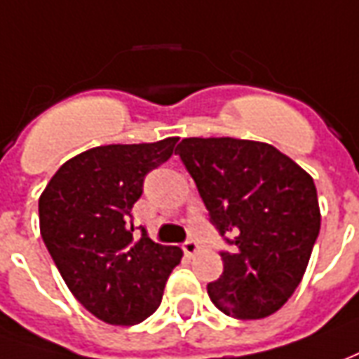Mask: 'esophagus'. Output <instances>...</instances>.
I'll return each mask as SVG.
<instances>
[{
	"mask_svg": "<svg viewBox=\"0 0 359 359\" xmlns=\"http://www.w3.org/2000/svg\"><path fill=\"white\" fill-rule=\"evenodd\" d=\"M182 250L187 252L188 257H194V255H196L198 250H200V245H198V243H196V241H194V239H188L187 243L182 245Z\"/></svg>",
	"mask_w": 359,
	"mask_h": 359,
	"instance_id": "1",
	"label": "esophagus"
}]
</instances>
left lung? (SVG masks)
Masks as SVG:
<instances>
[{
    "label": "left lung",
    "instance_id": "obj_1",
    "mask_svg": "<svg viewBox=\"0 0 359 359\" xmlns=\"http://www.w3.org/2000/svg\"><path fill=\"white\" fill-rule=\"evenodd\" d=\"M223 239V274L208 284L233 319H264L302 282L319 237L317 188L274 145L235 137H184L177 147Z\"/></svg>",
    "mask_w": 359,
    "mask_h": 359
}]
</instances>
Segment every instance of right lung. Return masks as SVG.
<instances>
[{
    "instance_id": "1",
    "label": "right lung",
    "mask_w": 359,
    "mask_h": 359,
    "mask_svg": "<svg viewBox=\"0 0 359 359\" xmlns=\"http://www.w3.org/2000/svg\"><path fill=\"white\" fill-rule=\"evenodd\" d=\"M179 137L155 144L99 145L66 161L40 194V235L75 299L97 319L132 327L154 315L179 247L157 245L132 208L144 179L175 151Z\"/></svg>"
}]
</instances>
